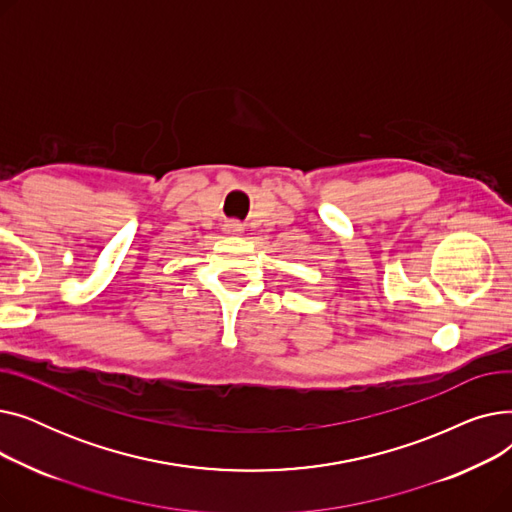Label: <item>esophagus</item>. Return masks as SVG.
<instances>
[{
    "instance_id": "obj_1",
    "label": "esophagus",
    "mask_w": 512,
    "mask_h": 512,
    "mask_svg": "<svg viewBox=\"0 0 512 512\" xmlns=\"http://www.w3.org/2000/svg\"><path fill=\"white\" fill-rule=\"evenodd\" d=\"M226 232H228V234H240V232H242V224L236 222V220H232V222L226 224Z\"/></svg>"
}]
</instances>
